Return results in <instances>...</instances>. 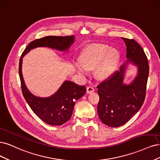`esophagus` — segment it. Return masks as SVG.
<instances>
[{"label": "esophagus", "mask_w": 160, "mask_h": 160, "mask_svg": "<svg viewBox=\"0 0 160 160\" xmlns=\"http://www.w3.org/2000/svg\"><path fill=\"white\" fill-rule=\"evenodd\" d=\"M86 90H87V93L90 94L94 91V88L92 86H88L86 88Z\"/></svg>", "instance_id": "1"}]
</instances>
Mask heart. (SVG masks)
<instances>
[{
	"mask_svg": "<svg viewBox=\"0 0 160 160\" xmlns=\"http://www.w3.org/2000/svg\"><path fill=\"white\" fill-rule=\"evenodd\" d=\"M118 57L119 54L117 50H110L106 45L95 44L82 54V64L76 63L75 68L79 74L85 75L88 70H92L96 67L95 73L97 78L105 79L114 71Z\"/></svg>",
	"mask_w": 160,
	"mask_h": 160,
	"instance_id": "obj_1",
	"label": "heart"
}]
</instances>
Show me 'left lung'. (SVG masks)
Wrapping results in <instances>:
<instances>
[{
  "mask_svg": "<svg viewBox=\"0 0 160 160\" xmlns=\"http://www.w3.org/2000/svg\"><path fill=\"white\" fill-rule=\"evenodd\" d=\"M126 46V64L98 85L100 100L98 113L101 121L110 127H119L130 120L138 112L145 100L149 75L147 56L143 48L133 39L122 38ZM135 63L138 76L130 85L122 84L127 63Z\"/></svg>",
  "mask_w": 160,
  "mask_h": 160,
  "instance_id": "1",
  "label": "left lung"
}]
</instances>
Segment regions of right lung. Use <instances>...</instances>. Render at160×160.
Instances as JSON below:
<instances>
[{
	"label": "right lung",
	"instance_id": "1",
	"mask_svg": "<svg viewBox=\"0 0 160 160\" xmlns=\"http://www.w3.org/2000/svg\"><path fill=\"white\" fill-rule=\"evenodd\" d=\"M74 40V36H48L37 39L29 43L20 58L18 72L23 96L34 114L49 125L60 126L70 119L75 102L86 93V86L65 81L52 96L44 98L35 96L28 91L24 82L21 69L22 57L30 50L37 47L47 46L58 50H68Z\"/></svg>",
	"mask_w": 160,
	"mask_h": 160
}]
</instances>
